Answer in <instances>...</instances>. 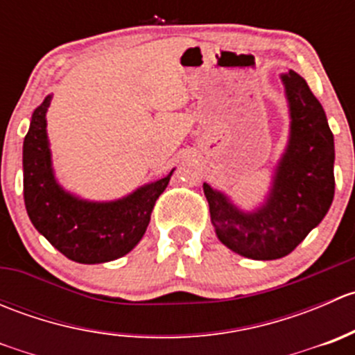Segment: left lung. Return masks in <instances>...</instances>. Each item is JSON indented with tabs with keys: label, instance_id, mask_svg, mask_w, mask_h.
<instances>
[{
	"label": "left lung",
	"instance_id": "1",
	"mask_svg": "<svg viewBox=\"0 0 355 355\" xmlns=\"http://www.w3.org/2000/svg\"><path fill=\"white\" fill-rule=\"evenodd\" d=\"M282 82L290 108V137L263 206L245 213L223 192L202 185L221 244L259 261L292 252L321 223L335 194V144L323 106L293 70L282 75Z\"/></svg>",
	"mask_w": 355,
	"mask_h": 355
}]
</instances>
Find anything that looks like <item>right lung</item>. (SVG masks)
I'll list each match as a JSON object with an SVG mask.
<instances>
[{
	"instance_id": "1",
	"label": "right lung",
	"mask_w": 355,
	"mask_h": 355,
	"mask_svg": "<svg viewBox=\"0 0 355 355\" xmlns=\"http://www.w3.org/2000/svg\"><path fill=\"white\" fill-rule=\"evenodd\" d=\"M51 96L32 113L24 139V200L39 234L75 263L98 264L130 252L146 234L153 207L171 173L111 202H91L63 191L51 166L46 111Z\"/></svg>"
}]
</instances>
